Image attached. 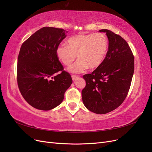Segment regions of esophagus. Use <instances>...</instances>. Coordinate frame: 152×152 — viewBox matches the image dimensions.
Segmentation results:
<instances>
[{
	"mask_svg": "<svg viewBox=\"0 0 152 152\" xmlns=\"http://www.w3.org/2000/svg\"><path fill=\"white\" fill-rule=\"evenodd\" d=\"M78 77H78V76H77V75H72V80H73V81H74V80H75L77 79V78Z\"/></svg>",
	"mask_w": 152,
	"mask_h": 152,
	"instance_id": "obj_1",
	"label": "esophagus"
}]
</instances>
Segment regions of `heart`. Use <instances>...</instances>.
Returning <instances> with one entry per match:
<instances>
[{"label":"heart","instance_id":"b5f03b06","mask_svg":"<svg viewBox=\"0 0 152 152\" xmlns=\"http://www.w3.org/2000/svg\"><path fill=\"white\" fill-rule=\"evenodd\" d=\"M67 43L59 45L56 54L66 66L75 60L77 54L79 59L68 68L74 73H83L88 68H98L104 61L108 47V40L102 33L76 35L69 38Z\"/></svg>","mask_w":152,"mask_h":152}]
</instances>
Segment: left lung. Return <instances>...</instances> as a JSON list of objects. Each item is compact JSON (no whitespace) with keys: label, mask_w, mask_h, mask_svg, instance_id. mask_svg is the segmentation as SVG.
<instances>
[{"label":"left lung","mask_w":152,"mask_h":152,"mask_svg":"<svg viewBox=\"0 0 152 152\" xmlns=\"http://www.w3.org/2000/svg\"><path fill=\"white\" fill-rule=\"evenodd\" d=\"M108 50L98 68L86 74V87L82 91V102L91 112L104 114L118 108L126 99L134 70V58L126 41L107 29Z\"/></svg>","instance_id":"obj_1"}]
</instances>
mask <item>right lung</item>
Segmentation results:
<instances>
[{
    "label": "right lung",
    "mask_w": 152,
    "mask_h": 152,
    "mask_svg": "<svg viewBox=\"0 0 152 152\" xmlns=\"http://www.w3.org/2000/svg\"><path fill=\"white\" fill-rule=\"evenodd\" d=\"M67 31L43 27L23 43L18 58L17 81L20 93L31 107L50 110L60 104L72 84L63 70L56 49ZM62 72L59 75L56 73Z\"/></svg>",
    "instance_id": "obj_1"
}]
</instances>
